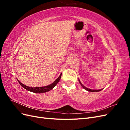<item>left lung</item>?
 I'll use <instances>...</instances> for the list:
<instances>
[{"label": "left lung", "mask_w": 130, "mask_h": 130, "mask_svg": "<svg viewBox=\"0 0 130 130\" xmlns=\"http://www.w3.org/2000/svg\"><path fill=\"white\" fill-rule=\"evenodd\" d=\"M78 82H79V83H80V84L81 85V86L82 87V88H84L85 90H87V91H88V92H99V91H100V90H101L102 89H89V88H87V87H86L85 86H84L83 85H82L81 82H80V81L79 79H78Z\"/></svg>", "instance_id": "1"}]
</instances>
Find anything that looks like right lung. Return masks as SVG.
I'll use <instances>...</instances> for the list:
<instances>
[{
    "label": "right lung",
    "mask_w": 130,
    "mask_h": 130,
    "mask_svg": "<svg viewBox=\"0 0 130 130\" xmlns=\"http://www.w3.org/2000/svg\"><path fill=\"white\" fill-rule=\"evenodd\" d=\"M61 75H62V73L60 75V76H58V77L57 78V79L54 82H53L52 84H50L48 86H44V87H29V86H27L24 84H23L22 82H21L18 79L17 80L19 83V84H20L23 88H25L27 90H28V91L33 92V93H43L47 92L49 91V90H52L55 86L57 84L58 82L60 81L61 77Z\"/></svg>",
    "instance_id": "obj_1"
}]
</instances>
